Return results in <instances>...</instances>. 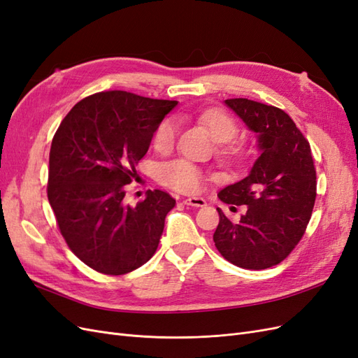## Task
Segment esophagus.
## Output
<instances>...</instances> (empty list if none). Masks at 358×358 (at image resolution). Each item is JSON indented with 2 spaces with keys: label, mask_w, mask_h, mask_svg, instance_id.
<instances>
[{
  "label": "esophagus",
  "mask_w": 358,
  "mask_h": 358,
  "mask_svg": "<svg viewBox=\"0 0 358 358\" xmlns=\"http://www.w3.org/2000/svg\"><path fill=\"white\" fill-rule=\"evenodd\" d=\"M183 203H185L187 206H192V208H204V206L208 204L203 197H189Z\"/></svg>",
  "instance_id": "1"
}]
</instances>
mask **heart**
<instances>
[{
    "mask_svg": "<svg viewBox=\"0 0 358 358\" xmlns=\"http://www.w3.org/2000/svg\"><path fill=\"white\" fill-rule=\"evenodd\" d=\"M200 121L210 129L212 136L222 143L221 155L231 162H241L248 157L249 148L243 140H231L237 134V122L224 110H206ZM179 134V124L176 119L167 117L162 121L154 134V149L159 154H169L176 146ZM159 176L164 185L182 191L197 192L203 183L201 170L187 159H175L164 164L159 170Z\"/></svg>",
    "mask_w": 358,
    "mask_h": 358,
    "instance_id": "heart-1",
    "label": "heart"
}]
</instances>
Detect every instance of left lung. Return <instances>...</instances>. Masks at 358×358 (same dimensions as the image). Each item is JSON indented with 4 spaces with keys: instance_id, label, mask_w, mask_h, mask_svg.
Returning <instances> with one entry per match:
<instances>
[{
    "instance_id": "left-lung-1",
    "label": "left lung",
    "mask_w": 358,
    "mask_h": 358,
    "mask_svg": "<svg viewBox=\"0 0 358 358\" xmlns=\"http://www.w3.org/2000/svg\"><path fill=\"white\" fill-rule=\"evenodd\" d=\"M225 104L257 134L259 157L249 175L225 187L218 199L245 204L239 221L218 208L213 242L231 264L263 270L285 259L301 239L317 197V171L309 142L294 121L275 106L248 99Z\"/></svg>"
}]
</instances>
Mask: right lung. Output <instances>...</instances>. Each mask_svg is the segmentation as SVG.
I'll list each match as a JSON object with an SVG mask.
<instances>
[{
	"label": "right lung",
	"mask_w": 358,
	"mask_h": 358,
	"mask_svg": "<svg viewBox=\"0 0 358 358\" xmlns=\"http://www.w3.org/2000/svg\"><path fill=\"white\" fill-rule=\"evenodd\" d=\"M178 101L125 91L86 96L52 140L48 199L59 231L79 259L104 275H125L157 251L176 200L148 191L129 206L125 188L158 125Z\"/></svg>",
	"instance_id": "obj_1"
}]
</instances>
